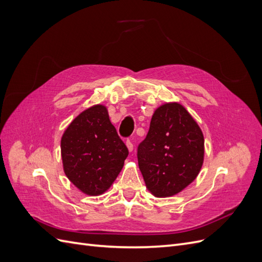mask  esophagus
<instances>
[{"label":"esophagus","mask_w":262,"mask_h":262,"mask_svg":"<svg viewBox=\"0 0 262 262\" xmlns=\"http://www.w3.org/2000/svg\"><path fill=\"white\" fill-rule=\"evenodd\" d=\"M126 146H128V149L130 150V152H132V150H133V143H132L131 140L126 141Z\"/></svg>","instance_id":"esophagus-1"}]
</instances>
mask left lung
Instances as JSON below:
<instances>
[{"label":"left lung","mask_w":262,"mask_h":262,"mask_svg":"<svg viewBox=\"0 0 262 262\" xmlns=\"http://www.w3.org/2000/svg\"><path fill=\"white\" fill-rule=\"evenodd\" d=\"M203 155L202 131L177 102L155 110L146 138L138 146L145 185L160 198L176 194L192 182L202 167Z\"/></svg>","instance_id":"left-lung-1"}]
</instances>
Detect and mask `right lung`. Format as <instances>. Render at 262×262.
<instances>
[{
  "label": "right lung",
  "mask_w": 262,
  "mask_h": 262,
  "mask_svg": "<svg viewBox=\"0 0 262 262\" xmlns=\"http://www.w3.org/2000/svg\"><path fill=\"white\" fill-rule=\"evenodd\" d=\"M66 175L86 194L98 195L112 186L129 150L109 120L106 107L86 109L68 126L61 140Z\"/></svg>",
  "instance_id": "obj_1"
}]
</instances>
